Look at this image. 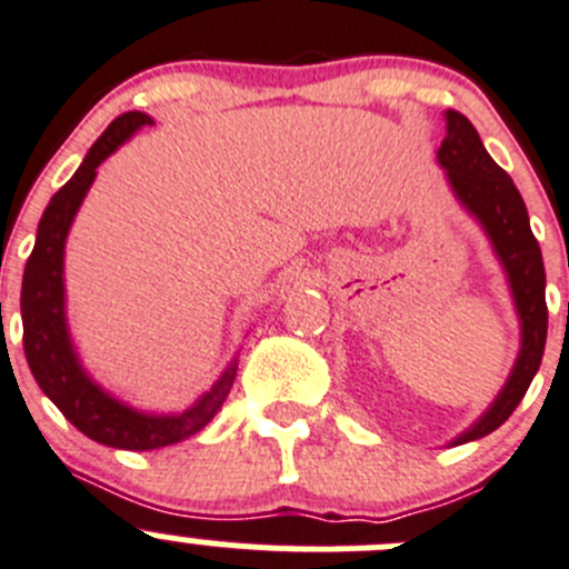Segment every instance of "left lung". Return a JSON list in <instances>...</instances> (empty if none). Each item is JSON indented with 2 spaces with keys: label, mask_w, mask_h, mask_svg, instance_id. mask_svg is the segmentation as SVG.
<instances>
[{
  "label": "left lung",
  "mask_w": 569,
  "mask_h": 569,
  "mask_svg": "<svg viewBox=\"0 0 569 569\" xmlns=\"http://www.w3.org/2000/svg\"><path fill=\"white\" fill-rule=\"evenodd\" d=\"M437 157L448 171V179L462 204L487 229L489 240L509 273L517 312L522 320V348L515 370L489 412L453 442V446H462V442L478 440L503 426L537 376L545 353V337H548L545 266L520 190L515 188L509 173L487 154L476 127L459 110L446 112V140H442Z\"/></svg>",
  "instance_id": "obj_1"
}]
</instances>
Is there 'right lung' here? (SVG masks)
I'll list each match as a JSON object with an SVG mask.
<instances>
[{
	"instance_id": "1",
	"label": "right lung",
	"mask_w": 569,
	"mask_h": 569,
	"mask_svg": "<svg viewBox=\"0 0 569 569\" xmlns=\"http://www.w3.org/2000/svg\"><path fill=\"white\" fill-rule=\"evenodd\" d=\"M151 123L146 112H123L101 132L77 168L74 177L52 196L38 223L36 249L24 268L21 282V320H24V353L30 362L38 387L52 398L54 407L63 412L69 423H74L91 440L123 451H154V448L173 446L184 437L196 435L221 409L229 387H232L238 365H229L216 387L188 412L177 418H151L140 415L123 403L112 401L99 390L77 362L71 351L69 331L63 315V246L71 221L91 188L96 168L104 157H110L134 129Z\"/></svg>"
}]
</instances>
